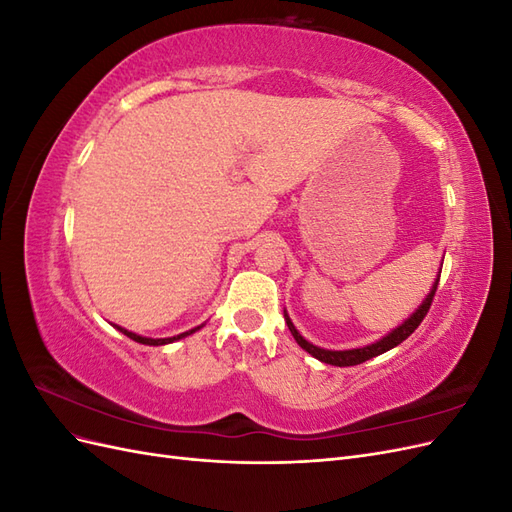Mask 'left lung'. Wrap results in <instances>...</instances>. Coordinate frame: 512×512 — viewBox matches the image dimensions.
<instances>
[{
	"label": "left lung",
	"instance_id": "1",
	"mask_svg": "<svg viewBox=\"0 0 512 512\" xmlns=\"http://www.w3.org/2000/svg\"><path fill=\"white\" fill-rule=\"evenodd\" d=\"M438 282H440V275L436 277V282H433V286L429 288V292H427V297L423 299V303L418 305V307L414 309V312H412L404 322L399 324V327H395L391 333H386L384 337H380L378 342L369 344V346H361V348H352V350H327V348L314 346L312 342H307V339L297 331V327H294V324H292L290 316L286 314V309H284V318H286V324H288V329H290L292 337L297 339V344H299L305 352L312 354L314 359H318V361H322V363H327V365H335V367L361 365V363H365V361H369V359H374V356L384 354L386 350H391V348L399 346L401 342H404V339H408V337L416 331L418 324L423 322V318H425L427 312H429V305H431V301H433V294H436Z\"/></svg>",
	"mask_w": 512,
	"mask_h": 512
}]
</instances>
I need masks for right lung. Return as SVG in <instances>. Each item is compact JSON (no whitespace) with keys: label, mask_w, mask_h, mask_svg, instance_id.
I'll list each match as a JSON object with an SVG mask.
<instances>
[{"label":"right lung","mask_w":512,"mask_h":512,"mask_svg":"<svg viewBox=\"0 0 512 512\" xmlns=\"http://www.w3.org/2000/svg\"><path fill=\"white\" fill-rule=\"evenodd\" d=\"M113 327H115L117 331H121L123 335H128L130 339H134V342H138V344H145V346H166V344H173V342H179V339H183V337H188V335L196 333L198 329H203V327H205V324H200V327H194V329H190V331H185V333H179V335H175V337H160V339H153V337H143V335H136V333H132V331H128V329H123V327H117V324H113Z\"/></svg>","instance_id":"1"}]
</instances>
